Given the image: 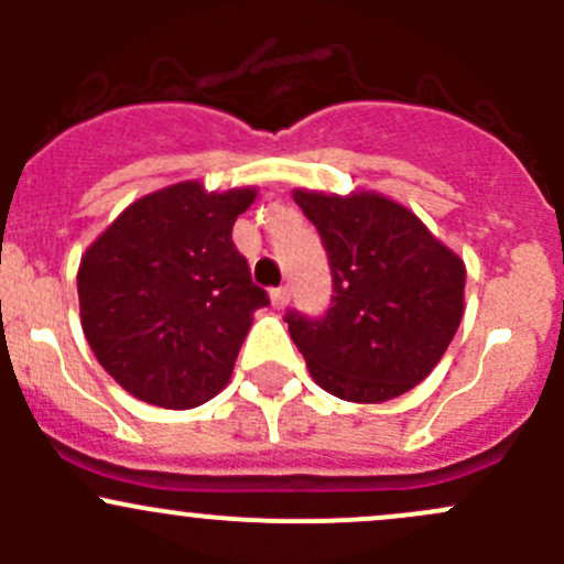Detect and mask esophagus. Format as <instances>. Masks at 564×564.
<instances>
[{"mask_svg":"<svg viewBox=\"0 0 564 564\" xmlns=\"http://www.w3.org/2000/svg\"><path fill=\"white\" fill-rule=\"evenodd\" d=\"M270 300H272V308L283 311V308H286V305H289V289H286V286L272 289V292H270Z\"/></svg>","mask_w":564,"mask_h":564,"instance_id":"obj_1","label":"esophagus"}]
</instances>
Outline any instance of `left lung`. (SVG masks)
<instances>
[{"label":"left lung","mask_w":564,"mask_h":564,"mask_svg":"<svg viewBox=\"0 0 564 564\" xmlns=\"http://www.w3.org/2000/svg\"><path fill=\"white\" fill-rule=\"evenodd\" d=\"M333 272L324 316L289 311V333L329 395L382 403L423 382L464 316V261L388 196L294 191Z\"/></svg>","instance_id":"8db88e82"}]
</instances>
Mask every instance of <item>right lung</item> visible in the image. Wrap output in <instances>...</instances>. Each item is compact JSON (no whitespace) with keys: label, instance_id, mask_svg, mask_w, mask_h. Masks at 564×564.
<instances>
[{"label":"right lung","instance_id":"1","mask_svg":"<svg viewBox=\"0 0 564 564\" xmlns=\"http://www.w3.org/2000/svg\"><path fill=\"white\" fill-rule=\"evenodd\" d=\"M253 187L176 182L130 204L78 267L82 327L130 395L191 409L235 371L253 311L270 305L231 240Z\"/></svg>","mask_w":564,"mask_h":564}]
</instances>
